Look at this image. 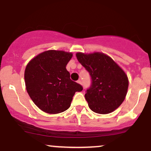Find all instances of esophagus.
Returning a JSON list of instances; mask_svg holds the SVG:
<instances>
[{"label": "esophagus", "mask_w": 151, "mask_h": 151, "mask_svg": "<svg viewBox=\"0 0 151 151\" xmlns=\"http://www.w3.org/2000/svg\"><path fill=\"white\" fill-rule=\"evenodd\" d=\"M77 82L79 83V84H82V82H81V81L80 80V79H79V80L77 81Z\"/></svg>", "instance_id": "1"}]
</instances>
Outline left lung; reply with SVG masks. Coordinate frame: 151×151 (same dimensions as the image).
Segmentation results:
<instances>
[{"label":"left lung","mask_w":151,"mask_h":151,"mask_svg":"<svg viewBox=\"0 0 151 151\" xmlns=\"http://www.w3.org/2000/svg\"><path fill=\"white\" fill-rule=\"evenodd\" d=\"M76 56L91 77V86L85 93L90 109L100 114L114 111L125 99L129 87L127 75L104 53L78 52Z\"/></svg>","instance_id":"8db88e82"}]
</instances>
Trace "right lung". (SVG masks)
Wrapping results in <instances>:
<instances>
[{"mask_svg": "<svg viewBox=\"0 0 151 151\" xmlns=\"http://www.w3.org/2000/svg\"><path fill=\"white\" fill-rule=\"evenodd\" d=\"M72 54L48 50L31 60L25 70L29 96L40 109L48 114L65 111L70 106L76 91L83 87L70 79L66 66Z\"/></svg>", "mask_w": 151, "mask_h": 151, "instance_id": "obj_1", "label": "right lung"}]
</instances>
